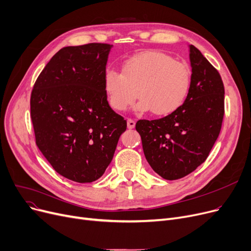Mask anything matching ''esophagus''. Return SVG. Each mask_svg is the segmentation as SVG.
Masks as SVG:
<instances>
[{
  "instance_id": "esophagus-1",
  "label": "esophagus",
  "mask_w": 251,
  "mask_h": 251,
  "mask_svg": "<svg viewBox=\"0 0 251 251\" xmlns=\"http://www.w3.org/2000/svg\"><path fill=\"white\" fill-rule=\"evenodd\" d=\"M135 126H136L135 121H133L132 118H128V119H127V127H128V128H134Z\"/></svg>"
}]
</instances>
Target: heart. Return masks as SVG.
Returning a JSON list of instances; mask_svg holds the SVG:
<instances>
[{"instance_id": "1", "label": "heart", "mask_w": 251, "mask_h": 251, "mask_svg": "<svg viewBox=\"0 0 251 251\" xmlns=\"http://www.w3.org/2000/svg\"><path fill=\"white\" fill-rule=\"evenodd\" d=\"M191 73L186 64L157 51H147L128 58L122 74L108 68L103 82L109 106L124 112L138 98L137 109L154 115H169L185 103L191 89Z\"/></svg>"}]
</instances>
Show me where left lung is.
<instances>
[{
    "mask_svg": "<svg viewBox=\"0 0 251 251\" xmlns=\"http://www.w3.org/2000/svg\"><path fill=\"white\" fill-rule=\"evenodd\" d=\"M190 61L192 81L185 103L162 118L136 124L148 163L165 180L184 177L203 163L222 128L225 88L219 71L193 45Z\"/></svg>",
    "mask_w": 251,
    "mask_h": 251,
    "instance_id": "8db88e82",
    "label": "left lung"
}]
</instances>
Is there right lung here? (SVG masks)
<instances>
[{"mask_svg":"<svg viewBox=\"0 0 251 251\" xmlns=\"http://www.w3.org/2000/svg\"><path fill=\"white\" fill-rule=\"evenodd\" d=\"M111 47L90 43L62 48L31 91L35 144L59 175L76 183L98 180L126 129V121L112 110L104 91Z\"/></svg>","mask_w":251,"mask_h":251,"instance_id":"1","label":"right lung"}]
</instances>
